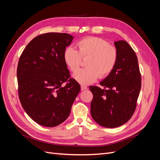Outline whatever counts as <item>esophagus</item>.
Listing matches in <instances>:
<instances>
[{
	"label": "esophagus",
	"instance_id": "esophagus-1",
	"mask_svg": "<svg viewBox=\"0 0 160 160\" xmlns=\"http://www.w3.org/2000/svg\"><path fill=\"white\" fill-rule=\"evenodd\" d=\"M88 89V88H87L86 86H84V85H81V91L85 90V89Z\"/></svg>",
	"mask_w": 160,
	"mask_h": 160
}]
</instances>
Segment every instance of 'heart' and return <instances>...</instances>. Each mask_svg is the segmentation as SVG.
Segmentation results:
<instances>
[{"label": "heart", "instance_id": "b5f03b06", "mask_svg": "<svg viewBox=\"0 0 160 160\" xmlns=\"http://www.w3.org/2000/svg\"><path fill=\"white\" fill-rule=\"evenodd\" d=\"M78 50L67 47L63 52V60L69 69L74 72L80 67L82 58L85 60V68L74 74L75 79L82 85L93 83L99 78H105L115 69L119 59L117 48L101 37H88L77 42Z\"/></svg>", "mask_w": 160, "mask_h": 160}]
</instances>
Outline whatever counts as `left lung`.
I'll return each instance as SVG.
<instances>
[{
	"mask_svg": "<svg viewBox=\"0 0 160 160\" xmlns=\"http://www.w3.org/2000/svg\"><path fill=\"white\" fill-rule=\"evenodd\" d=\"M119 59L111 75L98 86H90L93 98L92 118L101 126L117 128L131 119L136 109L142 87L141 73L135 51L125 41L115 42Z\"/></svg>",
	"mask_w": 160,
	"mask_h": 160,
	"instance_id": "obj_1",
	"label": "left lung"
}]
</instances>
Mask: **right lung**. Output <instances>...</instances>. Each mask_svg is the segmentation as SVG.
<instances>
[{
    "label": "right lung",
    "instance_id": "right-lung-1",
    "mask_svg": "<svg viewBox=\"0 0 160 160\" xmlns=\"http://www.w3.org/2000/svg\"><path fill=\"white\" fill-rule=\"evenodd\" d=\"M73 37L48 32L35 37L22 51L17 67L18 98L38 124L55 127L67 119L81 87L72 78L63 52Z\"/></svg>",
    "mask_w": 160,
    "mask_h": 160
}]
</instances>
